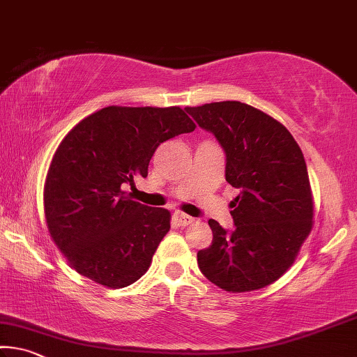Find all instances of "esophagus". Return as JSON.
Wrapping results in <instances>:
<instances>
[{
	"label": "esophagus",
	"mask_w": 357,
	"mask_h": 357,
	"mask_svg": "<svg viewBox=\"0 0 357 357\" xmlns=\"http://www.w3.org/2000/svg\"><path fill=\"white\" fill-rule=\"evenodd\" d=\"M192 219L190 216H188V214H184V213H179V211H176L173 214V222L176 224V225H179V227H184V225H189L190 222H192Z\"/></svg>",
	"instance_id": "esophagus-1"
}]
</instances>
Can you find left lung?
Instances as JSON below:
<instances>
[{
	"label": "left lung",
	"instance_id": "1",
	"mask_svg": "<svg viewBox=\"0 0 357 357\" xmlns=\"http://www.w3.org/2000/svg\"><path fill=\"white\" fill-rule=\"evenodd\" d=\"M213 133L225 155V181L240 192L231 202L235 229L214 219L213 241L197 252L199 268L229 292L260 289L291 267L311 230L307 163L284 126L240 101L185 107Z\"/></svg>",
	"mask_w": 357,
	"mask_h": 357
}]
</instances>
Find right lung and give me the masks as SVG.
Instances as JSON below:
<instances>
[{
    "label": "right lung",
    "instance_id": "right-lung-1",
    "mask_svg": "<svg viewBox=\"0 0 357 357\" xmlns=\"http://www.w3.org/2000/svg\"><path fill=\"white\" fill-rule=\"evenodd\" d=\"M195 123L178 106H107L61 141L44 185V213L55 245L77 273L126 287L148 271L169 230V213L130 200L123 185L148 176L163 141Z\"/></svg>",
    "mask_w": 357,
    "mask_h": 357
}]
</instances>
